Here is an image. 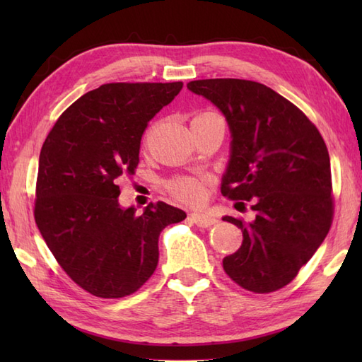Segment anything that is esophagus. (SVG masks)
<instances>
[{"label": "esophagus", "mask_w": 362, "mask_h": 362, "mask_svg": "<svg viewBox=\"0 0 362 362\" xmlns=\"http://www.w3.org/2000/svg\"><path fill=\"white\" fill-rule=\"evenodd\" d=\"M189 218L199 227H210L213 224H216V219H214L213 216H210V214H206V213H197V211H194V213L189 214Z\"/></svg>", "instance_id": "1"}]
</instances>
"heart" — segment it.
<instances>
[{
    "label": "heart",
    "mask_w": 362,
    "mask_h": 362,
    "mask_svg": "<svg viewBox=\"0 0 362 362\" xmlns=\"http://www.w3.org/2000/svg\"><path fill=\"white\" fill-rule=\"evenodd\" d=\"M213 115L210 112H205L197 115L194 119H201L204 117ZM193 119V121H194ZM173 194L179 199V201L185 204H201L205 197V182L201 179H194V177H182V179L175 180L171 185Z\"/></svg>",
    "instance_id": "1"
}]
</instances>
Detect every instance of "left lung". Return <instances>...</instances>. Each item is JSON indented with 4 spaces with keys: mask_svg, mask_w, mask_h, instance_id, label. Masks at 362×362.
I'll return each instance as SVG.
<instances>
[{
    "mask_svg": "<svg viewBox=\"0 0 362 362\" xmlns=\"http://www.w3.org/2000/svg\"><path fill=\"white\" fill-rule=\"evenodd\" d=\"M188 90L224 115L230 157L221 193L250 201L255 219H222L243 230V244L222 259L241 288L272 292L294 280L324 243L333 219L332 168L324 138L294 104L263 83L202 79Z\"/></svg>",
    "mask_w": 362,
    "mask_h": 362,
    "instance_id": "1",
    "label": "left lung"
}]
</instances>
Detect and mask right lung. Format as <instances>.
Wrapping results in <instances>:
<instances>
[{"mask_svg":"<svg viewBox=\"0 0 362 362\" xmlns=\"http://www.w3.org/2000/svg\"><path fill=\"white\" fill-rule=\"evenodd\" d=\"M182 87L105 83L68 107L43 143L37 227L71 280L96 297L119 298L141 288L158 263L160 232L187 218L165 202L136 214L119 205L117 185L135 171L148 122Z\"/></svg>","mask_w":362,"mask_h":362,"instance_id":"add662e5","label":"right lung"}]
</instances>
